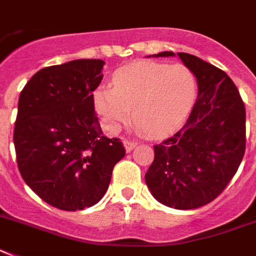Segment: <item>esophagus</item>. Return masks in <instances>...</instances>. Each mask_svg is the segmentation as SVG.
<instances>
[{"label":"esophagus","instance_id":"1","mask_svg":"<svg viewBox=\"0 0 256 256\" xmlns=\"http://www.w3.org/2000/svg\"><path fill=\"white\" fill-rule=\"evenodd\" d=\"M124 150H126V152H130V151H132V150H134L135 146H136V144H135L134 142L124 140Z\"/></svg>","mask_w":256,"mask_h":256}]
</instances>
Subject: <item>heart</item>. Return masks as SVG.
I'll return each mask as SVG.
<instances>
[{"label":"heart","instance_id":"heart-1","mask_svg":"<svg viewBox=\"0 0 256 256\" xmlns=\"http://www.w3.org/2000/svg\"><path fill=\"white\" fill-rule=\"evenodd\" d=\"M196 96V75L184 64L135 62L116 72L113 87L96 90L94 104L110 134L130 120L134 108L135 128L161 138L181 128Z\"/></svg>","mask_w":256,"mask_h":256}]
</instances>
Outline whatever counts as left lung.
<instances>
[{"label":"left lung","instance_id":"1","mask_svg":"<svg viewBox=\"0 0 256 256\" xmlns=\"http://www.w3.org/2000/svg\"><path fill=\"white\" fill-rule=\"evenodd\" d=\"M177 54L196 75V102L186 124L154 146V162L144 178L160 203L194 210L216 199L238 170L246 148V110L226 72L196 56Z\"/></svg>","mask_w":256,"mask_h":256}]
</instances>
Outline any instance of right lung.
<instances>
[{"label":"right lung","mask_w":256,"mask_h":256,"mask_svg":"<svg viewBox=\"0 0 256 256\" xmlns=\"http://www.w3.org/2000/svg\"><path fill=\"white\" fill-rule=\"evenodd\" d=\"M102 60H74L38 70L24 86L14 128L22 178L42 200L64 211L96 204L108 190L122 142L106 138L94 94Z\"/></svg>","instance_id":"right-lung-1"}]
</instances>
